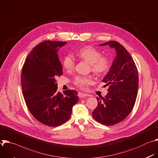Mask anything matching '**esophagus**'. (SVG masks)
<instances>
[{"mask_svg":"<svg viewBox=\"0 0 158 158\" xmlns=\"http://www.w3.org/2000/svg\"><path fill=\"white\" fill-rule=\"evenodd\" d=\"M78 95V97H79L80 98H83V97H85L89 96V95H87V94H84V93H81V92H79Z\"/></svg>","mask_w":158,"mask_h":158,"instance_id":"esophagus-1","label":"esophagus"}]
</instances>
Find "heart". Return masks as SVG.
<instances>
[{
  "label": "heart",
  "mask_w": 158,
  "mask_h": 158,
  "mask_svg": "<svg viewBox=\"0 0 158 158\" xmlns=\"http://www.w3.org/2000/svg\"><path fill=\"white\" fill-rule=\"evenodd\" d=\"M76 55L79 58L88 62L90 64L92 72L97 76H103L110 71V59L107 56H102L101 52L92 46L80 49ZM62 64L68 71H72L75 65V59L72 55L68 54L63 58ZM92 82L93 79L90 76H77L73 81L74 84L81 89H86Z\"/></svg>",
  "instance_id": "heart-1"
}]
</instances>
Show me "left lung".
<instances>
[{
  "label": "left lung",
  "instance_id": "8db88e82",
  "mask_svg": "<svg viewBox=\"0 0 158 158\" xmlns=\"http://www.w3.org/2000/svg\"><path fill=\"white\" fill-rule=\"evenodd\" d=\"M109 45L117 51L108 74L102 80L109 86L104 98L97 97L98 105L93 117L100 124L110 126L124 120L131 112L136 100L139 77L135 62L127 49L117 41H110L100 44Z\"/></svg>",
  "mask_w": 158,
  "mask_h": 158
}]
</instances>
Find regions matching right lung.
I'll return each instance as SVG.
<instances>
[{
    "mask_svg": "<svg viewBox=\"0 0 158 158\" xmlns=\"http://www.w3.org/2000/svg\"><path fill=\"white\" fill-rule=\"evenodd\" d=\"M66 42L45 41L35 46L23 64L21 86L28 110L41 123L57 127L71 117L73 106L78 101V93L57 91L55 78L63 74L58 52Z\"/></svg>",
    "mask_w": 158,
    "mask_h": 158,
    "instance_id": "add662e5",
    "label": "right lung"
}]
</instances>
